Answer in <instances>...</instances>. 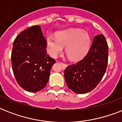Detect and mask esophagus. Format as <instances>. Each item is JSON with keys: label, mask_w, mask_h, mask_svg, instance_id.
Returning <instances> with one entry per match:
<instances>
[{"label": "esophagus", "mask_w": 122, "mask_h": 122, "mask_svg": "<svg viewBox=\"0 0 122 122\" xmlns=\"http://www.w3.org/2000/svg\"><path fill=\"white\" fill-rule=\"evenodd\" d=\"M60 64L62 65V66H63V68H66V67L68 66L66 64H65V63H60Z\"/></svg>", "instance_id": "34e87169"}]
</instances>
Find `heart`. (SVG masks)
<instances>
[{
    "mask_svg": "<svg viewBox=\"0 0 122 122\" xmlns=\"http://www.w3.org/2000/svg\"><path fill=\"white\" fill-rule=\"evenodd\" d=\"M48 53L53 58H56L66 47V53L71 60L82 59L89 51L91 45V38L87 31L75 28L59 31L56 37L47 36Z\"/></svg>",
    "mask_w": 122,
    "mask_h": 122,
    "instance_id": "1",
    "label": "heart"
}]
</instances>
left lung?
<instances>
[{
  "label": "left lung",
  "mask_w": 122,
  "mask_h": 122,
  "mask_svg": "<svg viewBox=\"0 0 122 122\" xmlns=\"http://www.w3.org/2000/svg\"><path fill=\"white\" fill-rule=\"evenodd\" d=\"M108 46L103 35L94 37L89 51L83 59L67 67L64 71L66 83L77 94L92 91L106 72Z\"/></svg>",
  "instance_id": "obj_1"
}]
</instances>
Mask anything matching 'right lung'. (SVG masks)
<instances>
[{
  "instance_id": "right-lung-1",
  "label": "right lung",
  "mask_w": 122,
  "mask_h": 122,
  "mask_svg": "<svg viewBox=\"0 0 122 122\" xmlns=\"http://www.w3.org/2000/svg\"><path fill=\"white\" fill-rule=\"evenodd\" d=\"M47 41L41 26H33L17 36L13 43L11 62L20 87L30 92L46 87L52 65L56 63L46 52Z\"/></svg>"
}]
</instances>
